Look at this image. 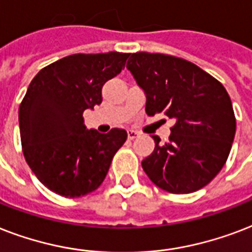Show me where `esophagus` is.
<instances>
[{"label":"esophagus","instance_id":"esophagus-1","mask_svg":"<svg viewBox=\"0 0 252 252\" xmlns=\"http://www.w3.org/2000/svg\"><path fill=\"white\" fill-rule=\"evenodd\" d=\"M136 136H139V132L134 131V130H128L127 131V138L128 139H135Z\"/></svg>","mask_w":252,"mask_h":252}]
</instances>
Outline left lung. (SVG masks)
Returning a JSON list of instances; mask_svg holds the SVG:
<instances>
[{
  "mask_svg": "<svg viewBox=\"0 0 252 252\" xmlns=\"http://www.w3.org/2000/svg\"><path fill=\"white\" fill-rule=\"evenodd\" d=\"M146 94L148 116L175 121L169 142L155 140L142 161L150 180L169 193H192L209 184L225 165L235 117L227 92L196 64L163 54H131L126 65Z\"/></svg>",
  "mask_w": 252,
  "mask_h": 252,
  "instance_id": "8db88e82",
  "label": "left lung"
}]
</instances>
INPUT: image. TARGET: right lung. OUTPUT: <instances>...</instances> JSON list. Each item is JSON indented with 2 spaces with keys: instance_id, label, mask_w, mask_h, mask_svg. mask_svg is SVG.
Wrapping results in <instances>:
<instances>
[{
  "instance_id": "add662e5",
  "label": "right lung",
  "mask_w": 252,
  "mask_h": 252,
  "mask_svg": "<svg viewBox=\"0 0 252 252\" xmlns=\"http://www.w3.org/2000/svg\"><path fill=\"white\" fill-rule=\"evenodd\" d=\"M130 54H77L47 65L29 85L19 106L23 155L44 187L76 198L106 177L113 157L127 139L124 128L88 130L83 113L102 102V87Z\"/></svg>"
}]
</instances>
